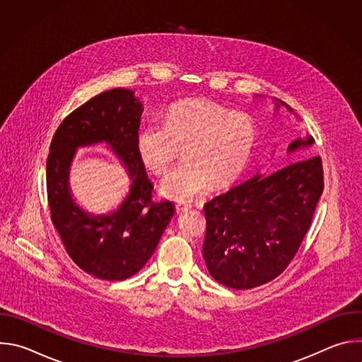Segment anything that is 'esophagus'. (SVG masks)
<instances>
[{
    "label": "esophagus",
    "instance_id": "1",
    "mask_svg": "<svg viewBox=\"0 0 362 362\" xmlns=\"http://www.w3.org/2000/svg\"><path fill=\"white\" fill-rule=\"evenodd\" d=\"M190 209H192V206L187 204V203H176V211H177L179 214L187 212V211H190Z\"/></svg>",
    "mask_w": 362,
    "mask_h": 362
}]
</instances>
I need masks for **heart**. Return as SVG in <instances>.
I'll list each match as a JSON object with an SVG mask.
<instances>
[{"label": "heart", "instance_id": "obj_1", "mask_svg": "<svg viewBox=\"0 0 362 362\" xmlns=\"http://www.w3.org/2000/svg\"><path fill=\"white\" fill-rule=\"evenodd\" d=\"M259 136L256 120L206 98H186L168 109L162 123L146 124L136 137L141 163L163 175L179 158L185 162L160 183L163 196L189 202L208 192L212 183L226 187L246 170Z\"/></svg>", "mask_w": 362, "mask_h": 362}]
</instances>
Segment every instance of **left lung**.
<instances>
[{"mask_svg": "<svg viewBox=\"0 0 362 362\" xmlns=\"http://www.w3.org/2000/svg\"><path fill=\"white\" fill-rule=\"evenodd\" d=\"M313 143L311 136L298 139L288 151ZM322 190V160L311 156L267 176L255 175L206 203L203 257L209 274L233 289L279 276L311 226Z\"/></svg>", "mask_w": 362, "mask_h": 362, "instance_id": "8db88e82", "label": "left lung"}]
</instances>
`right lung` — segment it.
Wrapping results in <instances>:
<instances>
[{
	"instance_id": "add662e5",
	"label": "right lung",
	"mask_w": 362,
	"mask_h": 362,
	"mask_svg": "<svg viewBox=\"0 0 362 362\" xmlns=\"http://www.w3.org/2000/svg\"><path fill=\"white\" fill-rule=\"evenodd\" d=\"M141 103L129 88L103 91L71 112L57 127L47 158L48 209L69 256L88 275L123 281L137 274L156 249L175 206L154 202L153 185L136 150ZM105 141L125 163L132 187L121 208L93 217L72 202L68 169L80 145Z\"/></svg>"
}]
</instances>
